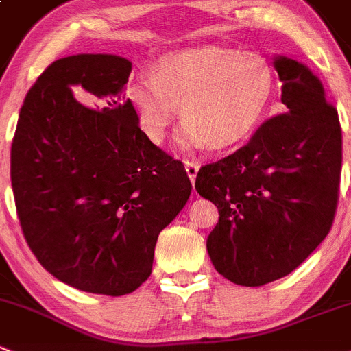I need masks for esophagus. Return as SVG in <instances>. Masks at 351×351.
I'll list each match as a JSON object with an SVG mask.
<instances>
[{
    "label": "esophagus",
    "mask_w": 351,
    "mask_h": 351,
    "mask_svg": "<svg viewBox=\"0 0 351 351\" xmlns=\"http://www.w3.org/2000/svg\"><path fill=\"white\" fill-rule=\"evenodd\" d=\"M184 167H186V173H188L189 181L195 182L196 181V176H198V169H199V167L196 165L195 162H189V160H186Z\"/></svg>",
    "instance_id": "34e87169"
}]
</instances>
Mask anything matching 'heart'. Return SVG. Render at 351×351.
Returning <instances> with one entry per match:
<instances>
[{"label":"heart","mask_w":351,"mask_h":351,"mask_svg":"<svg viewBox=\"0 0 351 351\" xmlns=\"http://www.w3.org/2000/svg\"><path fill=\"white\" fill-rule=\"evenodd\" d=\"M276 70L260 53L222 46L179 49L163 55L153 72L141 70L128 86L129 105L141 131L160 145L182 112L178 146L213 149L241 145L269 110Z\"/></svg>","instance_id":"heart-1"}]
</instances>
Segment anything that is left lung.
<instances>
[{
  "mask_svg": "<svg viewBox=\"0 0 351 351\" xmlns=\"http://www.w3.org/2000/svg\"><path fill=\"white\" fill-rule=\"evenodd\" d=\"M286 113L263 122L232 155L199 169L196 191L219 208L206 239L220 276L239 286L281 279L324 241L341 173V128L303 63L274 56Z\"/></svg>",
  "mask_w": 351,
  "mask_h": 351,
  "instance_id": "1",
  "label": "left lung"
}]
</instances>
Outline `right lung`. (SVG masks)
<instances>
[{
    "instance_id": "add662e5",
    "label": "right lung",
    "mask_w": 351,
    "mask_h": 351,
    "mask_svg": "<svg viewBox=\"0 0 351 351\" xmlns=\"http://www.w3.org/2000/svg\"><path fill=\"white\" fill-rule=\"evenodd\" d=\"M131 70L101 53L53 62L23 99L12 143L29 248L58 281L95 295H129L149 278L160 231L191 195L184 165L139 129L123 93Z\"/></svg>"
}]
</instances>
